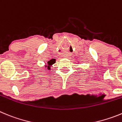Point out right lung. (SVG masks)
Instances as JSON below:
<instances>
[{
    "label": "right lung",
    "instance_id": "obj_1",
    "mask_svg": "<svg viewBox=\"0 0 122 122\" xmlns=\"http://www.w3.org/2000/svg\"><path fill=\"white\" fill-rule=\"evenodd\" d=\"M56 62V59H52L51 60H49L47 62V65H46L45 67H47L48 70H50L51 69V66L54 64V63H55Z\"/></svg>",
    "mask_w": 122,
    "mask_h": 122
}]
</instances>
